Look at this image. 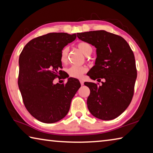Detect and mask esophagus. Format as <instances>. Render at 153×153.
Returning <instances> with one entry per match:
<instances>
[{"mask_svg":"<svg viewBox=\"0 0 153 153\" xmlns=\"http://www.w3.org/2000/svg\"><path fill=\"white\" fill-rule=\"evenodd\" d=\"M79 82H80V84H81V85L82 86H83V85H84V80H82V79H79Z\"/></svg>","mask_w":153,"mask_h":153,"instance_id":"1","label":"esophagus"}]
</instances>
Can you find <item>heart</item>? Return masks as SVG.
I'll use <instances>...</instances> for the list:
<instances>
[{
  "instance_id": "obj_1",
  "label": "heart",
  "mask_w": 153,
  "mask_h": 153,
  "mask_svg": "<svg viewBox=\"0 0 153 153\" xmlns=\"http://www.w3.org/2000/svg\"><path fill=\"white\" fill-rule=\"evenodd\" d=\"M77 47L80 51L86 56H89L92 52V47L89 43L86 42H79L77 43ZM68 53L69 48L67 46L62 49L60 53V60L62 63L65 64L68 61ZM87 71L86 66H78L73 65L67 69V73L69 76L75 78H81L83 74H85Z\"/></svg>"
}]
</instances>
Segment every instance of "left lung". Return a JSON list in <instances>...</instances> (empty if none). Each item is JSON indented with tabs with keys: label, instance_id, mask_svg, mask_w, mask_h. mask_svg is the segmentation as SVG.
<instances>
[{
	"label": "left lung",
	"instance_id": "left-lung-1",
	"mask_svg": "<svg viewBox=\"0 0 153 153\" xmlns=\"http://www.w3.org/2000/svg\"><path fill=\"white\" fill-rule=\"evenodd\" d=\"M77 36L97 48L95 65L88 76L105 79L101 86L84 83L90 90L88 110L100 120H113L128 108L134 96L137 70L133 51L121 36L105 30L77 33Z\"/></svg>",
	"mask_w": 153,
	"mask_h": 153
}]
</instances>
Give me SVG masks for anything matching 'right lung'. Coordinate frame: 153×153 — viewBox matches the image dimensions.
Here are the masks:
<instances>
[{"mask_svg": "<svg viewBox=\"0 0 153 153\" xmlns=\"http://www.w3.org/2000/svg\"><path fill=\"white\" fill-rule=\"evenodd\" d=\"M76 34L49 33L30 40L20 54L18 85L25 108L36 120L46 123L59 121L68 113L71 102L81 86L70 78L53 84L63 74L60 53Z\"/></svg>", "mask_w": 153, "mask_h": 153, "instance_id": "obj_1", "label": "right lung"}]
</instances>
